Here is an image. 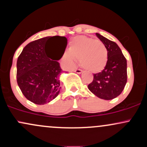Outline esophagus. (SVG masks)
I'll return each instance as SVG.
<instances>
[{
    "label": "esophagus",
    "mask_w": 147,
    "mask_h": 147,
    "mask_svg": "<svg viewBox=\"0 0 147 147\" xmlns=\"http://www.w3.org/2000/svg\"><path fill=\"white\" fill-rule=\"evenodd\" d=\"M74 71H75V72H77V74H80V73H82V70H80V69H75V70H74Z\"/></svg>",
    "instance_id": "esophagus-1"
}]
</instances>
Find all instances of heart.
I'll return each instance as SVG.
<instances>
[{
    "label": "heart",
    "mask_w": 147,
    "mask_h": 147,
    "mask_svg": "<svg viewBox=\"0 0 147 147\" xmlns=\"http://www.w3.org/2000/svg\"><path fill=\"white\" fill-rule=\"evenodd\" d=\"M62 59L68 66L79 60L82 68L91 72H99L105 68L108 62V50L99 40L86 36H79L70 41L68 51Z\"/></svg>",
    "instance_id": "obj_1"
}]
</instances>
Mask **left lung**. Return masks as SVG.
Returning a JSON list of instances; mask_svg holds the SVG:
<instances>
[{"label":"left lung","instance_id":"obj_1","mask_svg":"<svg viewBox=\"0 0 147 147\" xmlns=\"http://www.w3.org/2000/svg\"><path fill=\"white\" fill-rule=\"evenodd\" d=\"M96 36L108 50V62L102 72L94 74L88 88L99 98L110 100L122 93L127 82V63L117 44L98 33Z\"/></svg>","mask_w":147,"mask_h":147}]
</instances>
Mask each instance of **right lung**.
Returning a JSON list of instances; mask_svg holds the SVG:
<instances>
[{
    "instance_id": "add662e5",
    "label": "right lung",
    "mask_w": 147,
    "mask_h": 147,
    "mask_svg": "<svg viewBox=\"0 0 147 147\" xmlns=\"http://www.w3.org/2000/svg\"><path fill=\"white\" fill-rule=\"evenodd\" d=\"M49 40L57 43L50 54L47 52ZM67 43L65 36H47L30 42L23 48L16 63V79L22 93L30 102L41 105L59 95L63 70L57 61L63 56Z\"/></svg>"
}]
</instances>
